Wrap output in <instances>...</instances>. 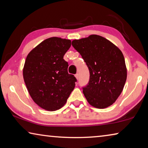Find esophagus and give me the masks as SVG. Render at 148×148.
<instances>
[{"mask_svg":"<svg viewBox=\"0 0 148 148\" xmlns=\"http://www.w3.org/2000/svg\"><path fill=\"white\" fill-rule=\"evenodd\" d=\"M75 77H76L77 79H78V78H79V74L77 73L76 75H75Z\"/></svg>","mask_w":148,"mask_h":148,"instance_id":"esophagus-1","label":"esophagus"}]
</instances>
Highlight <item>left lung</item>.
Segmentation results:
<instances>
[{"label": "left lung", "mask_w": 148, "mask_h": 148, "mask_svg": "<svg viewBox=\"0 0 148 148\" xmlns=\"http://www.w3.org/2000/svg\"><path fill=\"white\" fill-rule=\"evenodd\" d=\"M89 71V80L82 87L87 102L97 108L115 102L123 89L127 69L123 55L108 40L96 34L72 42Z\"/></svg>", "instance_id": "left-lung-1"}]
</instances>
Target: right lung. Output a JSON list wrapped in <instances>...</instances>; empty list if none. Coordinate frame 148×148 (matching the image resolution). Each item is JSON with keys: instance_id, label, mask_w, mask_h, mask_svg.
Segmentation results:
<instances>
[{"instance_id": "obj_1", "label": "right lung", "mask_w": 148, "mask_h": 148, "mask_svg": "<svg viewBox=\"0 0 148 148\" xmlns=\"http://www.w3.org/2000/svg\"><path fill=\"white\" fill-rule=\"evenodd\" d=\"M71 41L51 37L42 42L27 56L23 71L31 98L40 107L56 111L66 104L77 79L68 73L63 57Z\"/></svg>"}]
</instances>
